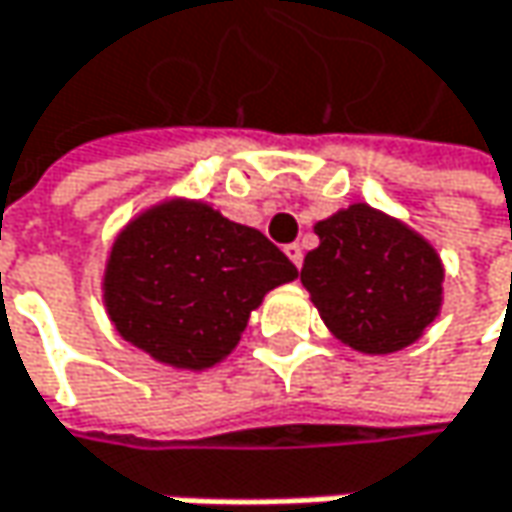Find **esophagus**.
I'll return each mask as SVG.
<instances>
[{
  "mask_svg": "<svg viewBox=\"0 0 512 512\" xmlns=\"http://www.w3.org/2000/svg\"><path fill=\"white\" fill-rule=\"evenodd\" d=\"M284 255L290 257L296 266H302V260H304V252H302V246L299 243H290V246H284Z\"/></svg>",
  "mask_w": 512,
  "mask_h": 512,
  "instance_id": "34e87169",
  "label": "esophagus"
}]
</instances>
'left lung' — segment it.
I'll return each instance as SVG.
<instances>
[{"mask_svg": "<svg viewBox=\"0 0 512 512\" xmlns=\"http://www.w3.org/2000/svg\"><path fill=\"white\" fill-rule=\"evenodd\" d=\"M302 284L325 325L351 349L390 354L422 337L440 313L442 263L410 228L369 205L316 225Z\"/></svg>", "mask_w": 512, "mask_h": 512, "instance_id": "8db88e82", "label": "left lung"}]
</instances>
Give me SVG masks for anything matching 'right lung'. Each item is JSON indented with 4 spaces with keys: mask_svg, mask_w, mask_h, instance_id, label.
Masks as SVG:
<instances>
[{
    "mask_svg": "<svg viewBox=\"0 0 512 512\" xmlns=\"http://www.w3.org/2000/svg\"><path fill=\"white\" fill-rule=\"evenodd\" d=\"M299 275L275 243L199 202H166L114 243L105 302L117 331L178 369L219 363L260 299Z\"/></svg>",
    "mask_w": 512,
    "mask_h": 512,
    "instance_id": "add662e5",
    "label": "right lung"
}]
</instances>
